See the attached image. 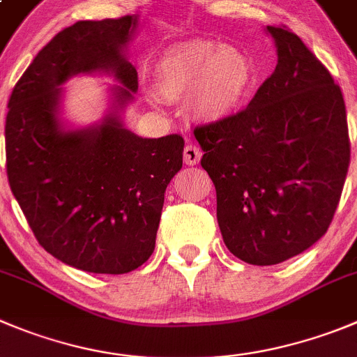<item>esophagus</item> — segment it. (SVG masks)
Instances as JSON below:
<instances>
[{
    "label": "esophagus",
    "instance_id": "obj_1",
    "mask_svg": "<svg viewBox=\"0 0 357 357\" xmlns=\"http://www.w3.org/2000/svg\"><path fill=\"white\" fill-rule=\"evenodd\" d=\"M201 148L195 144H186L185 149H183V160H185L186 165H197L201 162Z\"/></svg>",
    "mask_w": 357,
    "mask_h": 357
}]
</instances>
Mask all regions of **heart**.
<instances>
[{
  "label": "heart",
  "instance_id": "heart-1",
  "mask_svg": "<svg viewBox=\"0 0 357 357\" xmlns=\"http://www.w3.org/2000/svg\"><path fill=\"white\" fill-rule=\"evenodd\" d=\"M245 52L213 42H188L169 49L156 65L155 88L163 98L190 96L197 118L218 121L238 111L254 82Z\"/></svg>",
  "mask_w": 357,
  "mask_h": 357
}]
</instances>
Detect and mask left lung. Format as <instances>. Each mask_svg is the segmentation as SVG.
I'll use <instances>...</instances> for the list:
<instances>
[{"instance_id":"1","label":"left lung","mask_w":357,"mask_h":357,"mask_svg":"<svg viewBox=\"0 0 357 357\" xmlns=\"http://www.w3.org/2000/svg\"><path fill=\"white\" fill-rule=\"evenodd\" d=\"M266 29L275 72L245 109L194 128L225 246L255 266L287 261L326 234L351 163L340 86L287 26Z\"/></svg>"}]
</instances>
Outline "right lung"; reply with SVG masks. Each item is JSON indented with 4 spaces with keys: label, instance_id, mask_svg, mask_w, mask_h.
Wrapping results in <instances>:
<instances>
[{
    "label": "right lung",
    "instance_id": "1",
    "mask_svg": "<svg viewBox=\"0 0 357 357\" xmlns=\"http://www.w3.org/2000/svg\"><path fill=\"white\" fill-rule=\"evenodd\" d=\"M135 15L79 21L35 56L8 100L6 176L40 246L65 264L123 275L151 257L163 194L183 165L178 133L137 137L111 112L102 125L66 132L59 84L81 72H112L123 107L137 91V70L123 47Z\"/></svg>",
    "mask_w": 357,
    "mask_h": 357
}]
</instances>
